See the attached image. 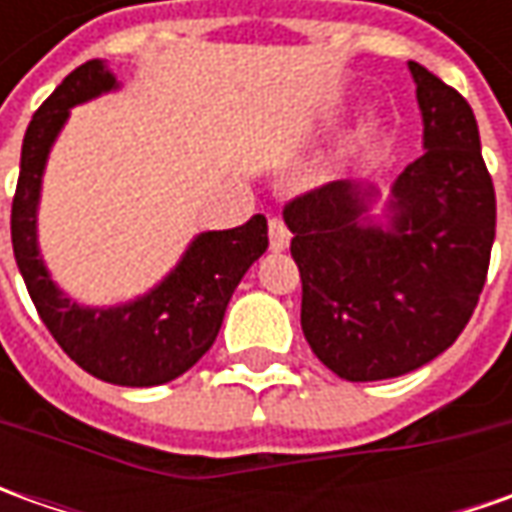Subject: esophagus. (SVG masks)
<instances>
[{
    "mask_svg": "<svg viewBox=\"0 0 512 512\" xmlns=\"http://www.w3.org/2000/svg\"><path fill=\"white\" fill-rule=\"evenodd\" d=\"M267 236H270V247H273V250H285V247L290 245V230H287V225L279 216H273V219L267 222Z\"/></svg>",
    "mask_w": 512,
    "mask_h": 512,
    "instance_id": "1",
    "label": "esophagus"
}]
</instances>
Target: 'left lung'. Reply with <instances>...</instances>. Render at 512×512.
I'll return each instance as SVG.
<instances>
[{"mask_svg": "<svg viewBox=\"0 0 512 512\" xmlns=\"http://www.w3.org/2000/svg\"><path fill=\"white\" fill-rule=\"evenodd\" d=\"M424 153L399 173L390 230L364 225L367 193L327 182L285 205L302 276V330L347 382L404 376L470 322L496 239V190L462 93L410 62Z\"/></svg>", "mask_w": 512, "mask_h": 512, "instance_id": "8db88e82", "label": "left lung"}]
</instances>
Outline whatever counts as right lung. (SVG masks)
Returning <instances> with one entry per match:
<instances>
[{
	"mask_svg": "<svg viewBox=\"0 0 512 512\" xmlns=\"http://www.w3.org/2000/svg\"><path fill=\"white\" fill-rule=\"evenodd\" d=\"M116 88L102 59L68 73L30 119L10 207V242L30 299L50 336L90 376L125 387H153L182 376L216 342L227 302L247 267L267 250V219L196 236L185 259L148 296L122 307H82L50 282L36 247V205L50 145L68 110Z\"/></svg>",
	"mask_w": 512,
	"mask_h": 512,
	"instance_id": "right-lung-1",
	"label": "right lung"
}]
</instances>
